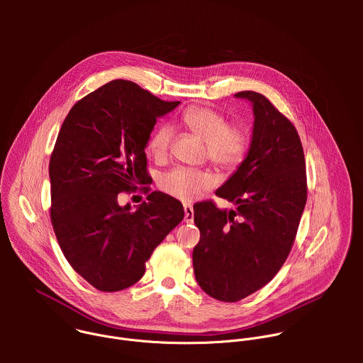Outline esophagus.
<instances>
[{
    "mask_svg": "<svg viewBox=\"0 0 363 363\" xmlns=\"http://www.w3.org/2000/svg\"><path fill=\"white\" fill-rule=\"evenodd\" d=\"M184 213H185V223H192L194 221V208H192V205L185 203L184 205Z\"/></svg>",
    "mask_w": 363,
    "mask_h": 363,
    "instance_id": "1",
    "label": "esophagus"
}]
</instances>
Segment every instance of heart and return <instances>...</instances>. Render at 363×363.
I'll return each mask as SVG.
<instances>
[{
    "mask_svg": "<svg viewBox=\"0 0 363 363\" xmlns=\"http://www.w3.org/2000/svg\"><path fill=\"white\" fill-rule=\"evenodd\" d=\"M179 121L205 142L206 157L218 168L231 171L242 162L248 147L247 133L241 128L230 126L221 113L208 108H192L185 111ZM172 135L174 130L168 125L155 129L147 142L152 158L164 160L167 157ZM216 182V175L208 169L177 167L161 177L160 186L179 201H194L203 191L213 188Z\"/></svg>",
    "mask_w": 363,
    "mask_h": 363,
    "instance_id": "b5f03b06",
    "label": "heart"
}]
</instances>
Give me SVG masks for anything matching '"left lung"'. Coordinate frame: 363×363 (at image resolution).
Wrapping results in <instances>:
<instances>
[{
  "mask_svg": "<svg viewBox=\"0 0 363 363\" xmlns=\"http://www.w3.org/2000/svg\"><path fill=\"white\" fill-rule=\"evenodd\" d=\"M234 96L251 103L252 135L244 161L216 195L237 208L220 210L213 201L194 205L201 233L192 252L195 279L221 301H238L277 274L307 199L304 153L293 123L260 93Z\"/></svg>",
  "mask_w": 363,
  "mask_h": 363,
  "instance_id": "8db88e82",
  "label": "left lung"
}]
</instances>
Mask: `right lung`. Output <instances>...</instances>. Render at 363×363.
Wrapping results in <instances>:
<instances>
[{"label": "right lung", "instance_id": "right-lung-1", "mask_svg": "<svg viewBox=\"0 0 363 363\" xmlns=\"http://www.w3.org/2000/svg\"><path fill=\"white\" fill-rule=\"evenodd\" d=\"M164 101L129 80H112L79 100L51 153V224L70 266L100 291L130 287L152 251L182 221V203L155 191L136 210L119 194L149 181L145 147Z\"/></svg>", "mask_w": 363, "mask_h": 363}]
</instances>
